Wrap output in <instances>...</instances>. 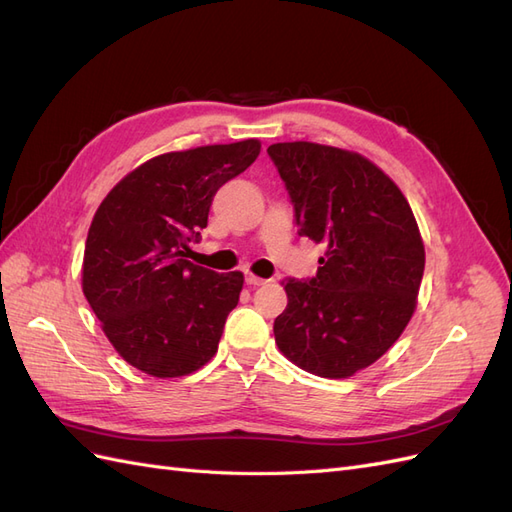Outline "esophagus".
Returning <instances> with one entry per match:
<instances>
[{
    "mask_svg": "<svg viewBox=\"0 0 512 512\" xmlns=\"http://www.w3.org/2000/svg\"><path fill=\"white\" fill-rule=\"evenodd\" d=\"M245 284L247 286H262V284H267V280H262V277L252 275V273H245Z\"/></svg>",
    "mask_w": 512,
    "mask_h": 512,
    "instance_id": "obj_1",
    "label": "esophagus"
}]
</instances>
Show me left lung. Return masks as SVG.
<instances>
[{
  "instance_id": "left-lung-1",
  "label": "left lung",
  "mask_w": 512,
  "mask_h": 512,
  "mask_svg": "<svg viewBox=\"0 0 512 512\" xmlns=\"http://www.w3.org/2000/svg\"><path fill=\"white\" fill-rule=\"evenodd\" d=\"M299 235L327 252L309 280H286L275 344L301 369L348 378L389 350L410 322L425 247L406 196L367 158L316 143L267 149Z\"/></svg>"
}]
</instances>
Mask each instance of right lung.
I'll return each instance as SVG.
<instances>
[{
    "label": "right lung",
    "instance_id": "obj_1",
    "mask_svg": "<svg viewBox=\"0 0 512 512\" xmlns=\"http://www.w3.org/2000/svg\"><path fill=\"white\" fill-rule=\"evenodd\" d=\"M239 141L151 158L108 192L89 226L83 292L108 342L132 367L179 378L218 352L243 273L185 260L200 241L213 196L258 158Z\"/></svg>",
    "mask_w": 512,
    "mask_h": 512
}]
</instances>
